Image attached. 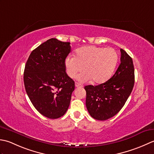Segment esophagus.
Masks as SVG:
<instances>
[{"label":"esophagus","mask_w":154,"mask_h":154,"mask_svg":"<svg viewBox=\"0 0 154 154\" xmlns=\"http://www.w3.org/2000/svg\"><path fill=\"white\" fill-rule=\"evenodd\" d=\"M75 86H76V88H82V87H83V85H82L81 84L78 83V82H76L75 83Z\"/></svg>","instance_id":"34e87169"}]
</instances>
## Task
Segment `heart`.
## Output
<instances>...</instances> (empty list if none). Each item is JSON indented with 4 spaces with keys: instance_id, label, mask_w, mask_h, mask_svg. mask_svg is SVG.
Masks as SVG:
<instances>
[{
    "instance_id": "heart-1",
    "label": "heart",
    "mask_w": 154,
    "mask_h": 154,
    "mask_svg": "<svg viewBox=\"0 0 154 154\" xmlns=\"http://www.w3.org/2000/svg\"><path fill=\"white\" fill-rule=\"evenodd\" d=\"M118 56L112 48H103L96 46H85L78 48L75 56H69L65 61L66 73L74 78L76 74L85 70L78 76L82 82L90 80L96 84L107 81L117 64Z\"/></svg>"
}]
</instances>
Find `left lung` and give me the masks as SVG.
I'll use <instances>...</instances> for the list:
<instances>
[{
    "instance_id": "1",
    "label": "left lung",
    "mask_w": 154,
    "mask_h": 154,
    "mask_svg": "<svg viewBox=\"0 0 154 154\" xmlns=\"http://www.w3.org/2000/svg\"><path fill=\"white\" fill-rule=\"evenodd\" d=\"M120 52V64L110 79L99 85L84 87L87 109L96 120H106L117 114L133 90L135 76L132 58L123 49Z\"/></svg>"
}]
</instances>
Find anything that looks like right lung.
Listing matches in <instances>:
<instances>
[{
	"label": "right lung",
	"mask_w": 154,
	"mask_h": 154,
	"mask_svg": "<svg viewBox=\"0 0 154 154\" xmlns=\"http://www.w3.org/2000/svg\"><path fill=\"white\" fill-rule=\"evenodd\" d=\"M70 42L51 38L32 51L25 65L24 83L37 111L50 119L64 116L74 90V81L66 72Z\"/></svg>",
	"instance_id": "right-lung-1"
}]
</instances>
